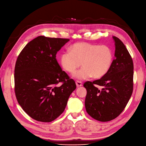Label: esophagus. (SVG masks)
<instances>
[{"label":"esophagus","instance_id":"1","mask_svg":"<svg viewBox=\"0 0 146 146\" xmlns=\"http://www.w3.org/2000/svg\"><path fill=\"white\" fill-rule=\"evenodd\" d=\"M76 86L77 87H80V86H82V83L80 81H76Z\"/></svg>","mask_w":146,"mask_h":146}]
</instances>
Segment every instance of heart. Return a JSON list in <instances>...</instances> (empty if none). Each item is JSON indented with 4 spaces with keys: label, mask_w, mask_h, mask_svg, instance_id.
<instances>
[{
    "label": "heart",
    "mask_w": 146,
    "mask_h": 146,
    "mask_svg": "<svg viewBox=\"0 0 146 146\" xmlns=\"http://www.w3.org/2000/svg\"><path fill=\"white\" fill-rule=\"evenodd\" d=\"M113 60V51L109 46L86 42L75 44L60 56L61 64L68 72H74L82 64L83 68L74 74V77L81 80L92 76L97 78L104 76Z\"/></svg>",
    "instance_id": "obj_1"
}]
</instances>
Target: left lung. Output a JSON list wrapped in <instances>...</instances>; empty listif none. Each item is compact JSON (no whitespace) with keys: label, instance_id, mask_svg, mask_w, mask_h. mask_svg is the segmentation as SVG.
<instances>
[{"label":"left lung","instance_id":"left-lung-1","mask_svg":"<svg viewBox=\"0 0 146 146\" xmlns=\"http://www.w3.org/2000/svg\"><path fill=\"white\" fill-rule=\"evenodd\" d=\"M113 38L115 53L108 72L99 80L86 82L83 85L87 91L86 112L101 122L117 117L125 108L133 92V60L123 43L116 36ZM95 84L103 88L100 90Z\"/></svg>","mask_w":146,"mask_h":146}]
</instances>
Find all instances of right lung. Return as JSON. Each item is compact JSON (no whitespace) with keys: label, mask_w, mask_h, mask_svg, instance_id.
Instances as JSON below:
<instances>
[{"label":"right lung","mask_w":146,"mask_h":146,"mask_svg":"<svg viewBox=\"0 0 146 146\" xmlns=\"http://www.w3.org/2000/svg\"><path fill=\"white\" fill-rule=\"evenodd\" d=\"M69 41L39 36L30 41L17 57L16 97L24 111L35 120H55L64 111L76 90L74 80L62 70L56 59V53Z\"/></svg>","instance_id":"obj_1"}]
</instances>
